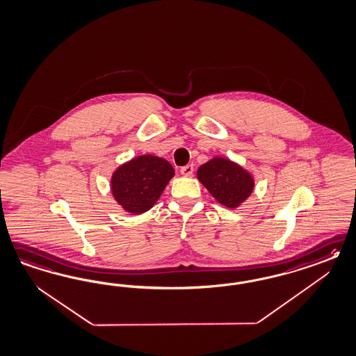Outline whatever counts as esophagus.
<instances>
[{"label": "esophagus", "instance_id": "1", "mask_svg": "<svg viewBox=\"0 0 356 356\" xmlns=\"http://www.w3.org/2000/svg\"><path fill=\"white\" fill-rule=\"evenodd\" d=\"M181 174L184 177H191L194 174V166L193 165H186L181 169Z\"/></svg>", "mask_w": 356, "mask_h": 356}]
</instances>
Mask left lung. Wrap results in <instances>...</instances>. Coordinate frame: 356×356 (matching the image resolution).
I'll return each mask as SVG.
<instances>
[{
	"mask_svg": "<svg viewBox=\"0 0 356 356\" xmlns=\"http://www.w3.org/2000/svg\"><path fill=\"white\" fill-rule=\"evenodd\" d=\"M196 177L220 204L237 208L252 195L255 181L252 172L227 157L215 156L203 163Z\"/></svg>",
	"mask_w": 356,
	"mask_h": 356,
	"instance_id": "8db88e82",
	"label": "left lung"
}]
</instances>
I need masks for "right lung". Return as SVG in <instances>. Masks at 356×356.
I'll list each match as a JSON object with an SVG mask.
<instances>
[{"label":"right lung","instance_id":"obj_1","mask_svg":"<svg viewBox=\"0 0 356 356\" xmlns=\"http://www.w3.org/2000/svg\"><path fill=\"white\" fill-rule=\"evenodd\" d=\"M169 161L153 154H141L118 166L111 175L115 202L131 215L149 211L174 177Z\"/></svg>","mask_w":356,"mask_h":356}]
</instances>
